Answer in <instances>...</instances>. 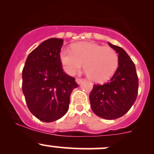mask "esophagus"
Instances as JSON below:
<instances>
[{
  "instance_id": "obj_1",
  "label": "esophagus",
  "mask_w": 154,
  "mask_h": 154,
  "mask_svg": "<svg viewBox=\"0 0 154 154\" xmlns=\"http://www.w3.org/2000/svg\"><path fill=\"white\" fill-rule=\"evenodd\" d=\"M82 81H83V80H82V79H78V78L76 79V83H77L78 85H80V83H82Z\"/></svg>"
}]
</instances>
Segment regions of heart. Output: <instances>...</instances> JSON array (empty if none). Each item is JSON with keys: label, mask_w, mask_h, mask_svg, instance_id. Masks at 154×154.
Returning a JSON list of instances; mask_svg holds the SVG:
<instances>
[{"label": "heart", "mask_w": 154, "mask_h": 154, "mask_svg": "<svg viewBox=\"0 0 154 154\" xmlns=\"http://www.w3.org/2000/svg\"><path fill=\"white\" fill-rule=\"evenodd\" d=\"M60 57L63 69L68 74H75L83 64L89 79L95 83L108 80L119 63V57L114 49L86 42L73 45L72 50L63 48Z\"/></svg>", "instance_id": "b5f03b06"}]
</instances>
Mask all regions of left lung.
I'll list each match as a JSON object with an SVG mask.
<instances>
[{"label":"left lung","mask_w":154,"mask_h":154,"mask_svg":"<svg viewBox=\"0 0 154 154\" xmlns=\"http://www.w3.org/2000/svg\"><path fill=\"white\" fill-rule=\"evenodd\" d=\"M109 45L119 54V67L109 81L94 85L89 100L96 116L112 120L123 116L135 103L139 80L135 64L125 50L109 42Z\"/></svg>","instance_id":"8db88e82"}]
</instances>
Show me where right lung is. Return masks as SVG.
<instances>
[{"label": "right lung", "instance_id": "add662e5", "mask_svg": "<svg viewBox=\"0 0 154 154\" xmlns=\"http://www.w3.org/2000/svg\"><path fill=\"white\" fill-rule=\"evenodd\" d=\"M63 38L42 42L27 57L22 71V91L30 112L44 122L61 119L69 108L70 96L78 86L63 71L60 60Z\"/></svg>", "mask_w": 154, "mask_h": 154}]
</instances>
